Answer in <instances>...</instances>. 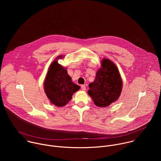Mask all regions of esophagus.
I'll return each instance as SVG.
<instances>
[{
	"label": "esophagus",
	"instance_id": "obj_1",
	"mask_svg": "<svg viewBox=\"0 0 161 161\" xmlns=\"http://www.w3.org/2000/svg\"><path fill=\"white\" fill-rule=\"evenodd\" d=\"M81 89L83 90H86V86L85 85H81Z\"/></svg>",
	"mask_w": 161,
	"mask_h": 161
}]
</instances>
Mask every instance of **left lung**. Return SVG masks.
<instances>
[{"mask_svg":"<svg viewBox=\"0 0 161 161\" xmlns=\"http://www.w3.org/2000/svg\"><path fill=\"white\" fill-rule=\"evenodd\" d=\"M88 94L99 107H106L116 101L121 93L122 81L117 66L109 59L102 60L95 80L88 85Z\"/></svg>","mask_w":161,"mask_h":161,"instance_id":"8db88e82","label":"left lung"}]
</instances>
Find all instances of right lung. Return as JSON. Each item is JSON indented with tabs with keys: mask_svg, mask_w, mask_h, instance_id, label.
Wrapping results in <instances>:
<instances>
[{
	"mask_svg": "<svg viewBox=\"0 0 161 161\" xmlns=\"http://www.w3.org/2000/svg\"><path fill=\"white\" fill-rule=\"evenodd\" d=\"M61 57L62 56H60L58 58ZM44 88L50 101L54 105L62 107L72 99L73 94L80 88V86L71 81L67 71L57 60H55L49 68Z\"/></svg>",
	"mask_w": 161,
	"mask_h": 161,
	"instance_id": "right-lung-1",
	"label": "right lung"
}]
</instances>
